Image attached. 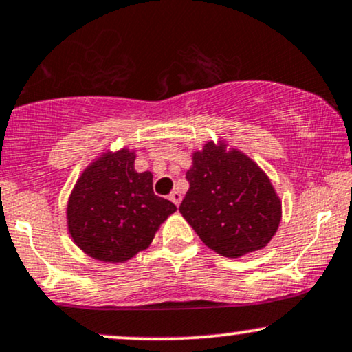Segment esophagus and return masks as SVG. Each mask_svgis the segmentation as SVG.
<instances>
[{
  "label": "esophagus",
  "mask_w": 352,
  "mask_h": 352,
  "mask_svg": "<svg viewBox=\"0 0 352 352\" xmlns=\"http://www.w3.org/2000/svg\"><path fill=\"white\" fill-rule=\"evenodd\" d=\"M168 198H170V200L175 203L177 206H179L180 201H182V193L179 192V190H173V192L170 193V197H168Z\"/></svg>",
  "instance_id": "1"
}]
</instances>
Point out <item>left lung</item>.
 <instances>
[{
  "instance_id": "1",
  "label": "left lung",
  "mask_w": 352,
  "mask_h": 352,
  "mask_svg": "<svg viewBox=\"0 0 352 352\" xmlns=\"http://www.w3.org/2000/svg\"><path fill=\"white\" fill-rule=\"evenodd\" d=\"M190 188L182 217L219 256L261 251L282 219V201L272 182L251 157L226 141H206L193 151L187 170Z\"/></svg>"
}]
</instances>
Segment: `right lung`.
<instances>
[{"label": "right lung", "mask_w": 352, "mask_h": 352, "mask_svg": "<svg viewBox=\"0 0 352 352\" xmlns=\"http://www.w3.org/2000/svg\"><path fill=\"white\" fill-rule=\"evenodd\" d=\"M135 151L104 149L80 173L67 201V230L87 256L118 264L149 248L175 213L152 190V173L134 168Z\"/></svg>", "instance_id": "add662e5"}]
</instances>
